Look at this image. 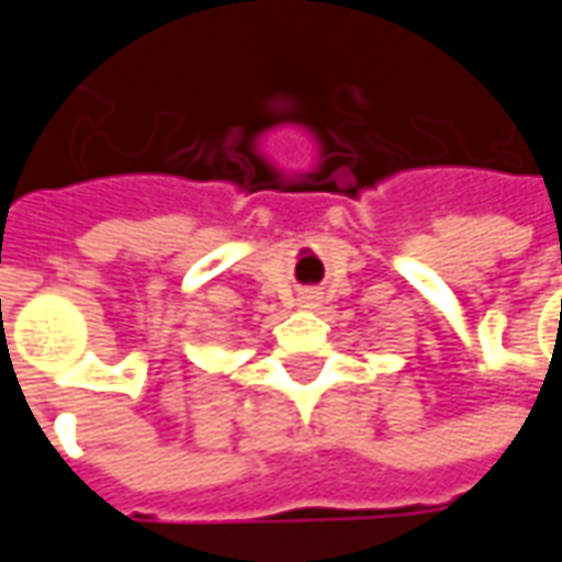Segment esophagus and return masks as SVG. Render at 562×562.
<instances>
[{
	"label": "esophagus",
	"mask_w": 562,
	"mask_h": 562,
	"mask_svg": "<svg viewBox=\"0 0 562 562\" xmlns=\"http://www.w3.org/2000/svg\"><path fill=\"white\" fill-rule=\"evenodd\" d=\"M318 301H322V294H318L316 289H304V292L297 294V304L306 306V310H313V306H318Z\"/></svg>",
	"instance_id": "esophagus-1"
}]
</instances>
